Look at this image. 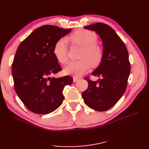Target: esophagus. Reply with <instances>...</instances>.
<instances>
[{"instance_id": "1", "label": "esophagus", "mask_w": 149, "mask_h": 149, "mask_svg": "<svg viewBox=\"0 0 149 149\" xmlns=\"http://www.w3.org/2000/svg\"><path fill=\"white\" fill-rule=\"evenodd\" d=\"M79 79H78V78H77V77H75V76H74L73 77V82H76V81H78Z\"/></svg>"}]
</instances>
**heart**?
<instances>
[{"mask_svg": "<svg viewBox=\"0 0 149 149\" xmlns=\"http://www.w3.org/2000/svg\"><path fill=\"white\" fill-rule=\"evenodd\" d=\"M70 39L73 43L82 48L80 60L71 61L65 68V73L80 76L86 72L91 63L97 66L100 63L103 56L102 48L97 43V37L93 31L84 29L75 31ZM53 54L56 60L62 64L68 60V48L66 38H61L56 42L53 47Z\"/></svg>", "mask_w": 149, "mask_h": 149, "instance_id": "obj_1", "label": "heart"}]
</instances>
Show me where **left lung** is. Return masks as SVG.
Wrapping results in <instances>:
<instances>
[{"label":"left lung","mask_w":149,"mask_h":149,"mask_svg":"<svg viewBox=\"0 0 149 149\" xmlns=\"http://www.w3.org/2000/svg\"><path fill=\"white\" fill-rule=\"evenodd\" d=\"M84 28L100 35L103 56L100 65L91 73L101 79L93 81L84 78L88 88L82 93V97L89 107L105 111L114 106L125 93L130 72L129 53L123 40L109 25L98 22Z\"/></svg>","instance_id":"left-lung-1"}]
</instances>
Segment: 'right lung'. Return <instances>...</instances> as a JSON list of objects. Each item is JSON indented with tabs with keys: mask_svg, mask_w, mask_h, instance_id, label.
Wrapping results in <instances>:
<instances>
[{
	"mask_svg": "<svg viewBox=\"0 0 149 149\" xmlns=\"http://www.w3.org/2000/svg\"><path fill=\"white\" fill-rule=\"evenodd\" d=\"M71 30L42 26L17 48L12 65L14 88L24 105L35 114H47L59 107L64 100L65 86L73 83L69 76L51 77L61 70L53 52L54 45Z\"/></svg>",
	"mask_w": 149,
	"mask_h": 149,
	"instance_id": "1",
	"label": "right lung"
}]
</instances>
